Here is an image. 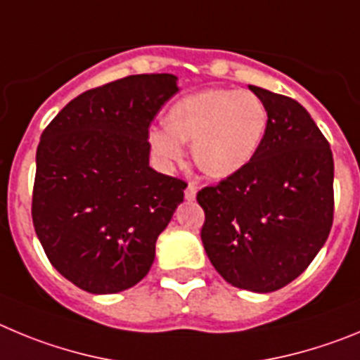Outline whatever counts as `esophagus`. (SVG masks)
I'll return each mask as SVG.
<instances>
[{"instance_id":"34e87169","label":"esophagus","mask_w":360,"mask_h":360,"mask_svg":"<svg viewBox=\"0 0 360 360\" xmlns=\"http://www.w3.org/2000/svg\"><path fill=\"white\" fill-rule=\"evenodd\" d=\"M195 195H197V186H195V184L190 183L186 186V190H184V199L193 200V199H195Z\"/></svg>"}]
</instances>
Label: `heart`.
<instances>
[{
	"label": "heart",
	"mask_w": 360,
	"mask_h": 360,
	"mask_svg": "<svg viewBox=\"0 0 360 360\" xmlns=\"http://www.w3.org/2000/svg\"><path fill=\"white\" fill-rule=\"evenodd\" d=\"M264 102L249 91L204 89L183 96L167 115L168 127L148 132L152 152L165 163L183 158V145L192 143V158L210 177L240 172L255 158L267 131Z\"/></svg>",
	"instance_id": "1"
}]
</instances>
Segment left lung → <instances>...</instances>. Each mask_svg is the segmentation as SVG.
I'll use <instances>...</instances> for the list:
<instances>
[{"instance_id": "left-lung-1", "label": "left lung", "mask_w": 360, "mask_h": 360, "mask_svg": "<svg viewBox=\"0 0 360 360\" xmlns=\"http://www.w3.org/2000/svg\"><path fill=\"white\" fill-rule=\"evenodd\" d=\"M269 115L264 141L240 172L197 193L200 238L228 283L273 292L316 258L333 222V158L307 109L249 86Z\"/></svg>"}]
</instances>
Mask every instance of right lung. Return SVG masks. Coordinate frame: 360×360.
<instances>
[{
  "label": "right lung",
  "instance_id": "obj_1",
  "mask_svg": "<svg viewBox=\"0 0 360 360\" xmlns=\"http://www.w3.org/2000/svg\"><path fill=\"white\" fill-rule=\"evenodd\" d=\"M179 91L170 73L131 75L71 100L41 134L32 220L48 260L91 294L143 280L186 183L148 167V127Z\"/></svg>",
  "mask_w": 360,
  "mask_h": 360
}]
</instances>
